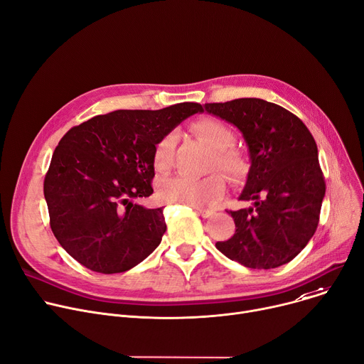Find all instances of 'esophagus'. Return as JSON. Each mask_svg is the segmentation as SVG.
<instances>
[{"label":"esophagus","mask_w":364,"mask_h":364,"mask_svg":"<svg viewBox=\"0 0 364 364\" xmlns=\"http://www.w3.org/2000/svg\"><path fill=\"white\" fill-rule=\"evenodd\" d=\"M196 212L199 213L202 218H205V219L210 218V216L215 213L213 210H209V209H202V208H197V209H196Z\"/></svg>","instance_id":"obj_1"}]
</instances>
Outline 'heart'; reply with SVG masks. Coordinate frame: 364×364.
Returning a JSON list of instances; mask_svg holds the SVG:
<instances>
[{
  "instance_id": "b5f03b06",
  "label": "heart",
  "mask_w": 364,
  "mask_h": 364,
  "mask_svg": "<svg viewBox=\"0 0 364 364\" xmlns=\"http://www.w3.org/2000/svg\"><path fill=\"white\" fill-rule=\"evenodd\" d=\"M193 134L203 141L210 149L209 171L219 170L226 177L238 180L247 173L245 156L232 146L235 135L232 129L220 120L205 117L193 123ZM176 146L174 134L162 136L154 148V167L156 171H167L173 164V152ZM226 188L225 180L215 173L203 178L170 177L158 184V196L164 202L186 206H203L216 202L223 196Z\"/></svg>"
}]
</instances>
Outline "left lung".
Segmentation results:
<instances>
[{
    "label": "left lung",
    "mask_w": 364,
    "mask_h": 364,
    "mask_svg": "<svg viewBox=\"0 0 364 364\" xmlns=\"http://www.w3.org/2000/svg\"><path fill=\"white\" fill-rule=\"evenodd\" d=\"M205 109L242 132L251 159L240 196L251 206L226 210L235 234L216 248L248 269L280 267L306 247L319 222L325 180L315 139L299 117L261 98Z\"/></svg>",
    "instance_id": "obj_1"
}]
</instances>
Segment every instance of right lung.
Here are the masks:
<instances>
[{
    "instance_id": "right-lung-1",
    "label": "right lung",
    "mask_w": 364,
    "mask_h": 364,
    "mask_svg": "<svg viewBox=\"0 0 364 364\" xmlns=\"http://www.w3.org/2000/svg\"><path fill=\"white\" fill-rule=\"evenodd\" d=\"M199 103L116 110L71 127L59 141L43 193L52 232L84 267L123 273L144 261L167 229L164 209L134 202L154 193V148Z\"/></svg>"
}]
</instances>
